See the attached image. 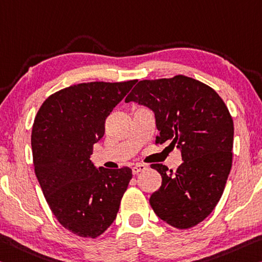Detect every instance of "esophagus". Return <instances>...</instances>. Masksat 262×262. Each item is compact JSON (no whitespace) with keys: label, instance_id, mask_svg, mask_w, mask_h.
<instances>
[{"label":"esophagus","instance_id":"obj_1","mask_svg":"<svg viewBox=\"0 0 262 262\" xmlns=\"http://www.w3.org/2000/svg\"><path fill=\"white\" fill-rule=\"evenodd\" d=\"M146 169H147V167L144 164H136V165H134V167L132 168L133 173H134V175H138L139 172L144 171V170H146Z\"/></svg>","mask_w":262,"mask_h":262}]
</instances>
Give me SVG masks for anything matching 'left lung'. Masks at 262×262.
I'll use <instances>...</instances> for the list:
<instances>
[{"label": "left lung", "instance_id": "1", "mask_svg": "<svg viewBox=\"0 0 262 262\" xmlns=\"http://www.w3.org/2000/svg\"><path fill=\"white\" fill-rule=\"evenodd\" d=\"M150 108L160 135L156 144L181 150L175 172L151 164L162 185L149 199L157 217L176 228H190L212 212L225 189L232 167L233 120L213 89L196 79L141 80L126 98Z\"/></svg>", "mask_w": 262, "mask_h": 262}]
</instances>
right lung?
<instances>
[{"label": "right lung", "instance_id": "obj_1", "mask_svg": "<svg viewBox=\"0 0 262 262\" xmlns=\"http://www.w3.org/2000/svg\"><path fill=\"white\" fill-rule=\"evenodd\" d=\"M136 80L84 82L53 93L32 126L31 147L37 180L57 221L84 238H97L116 218L132 180V169L95 168L94 143L105 122Z\"/></svg>", "mask_w": 262, "mask_h": 262}]
</instances>
